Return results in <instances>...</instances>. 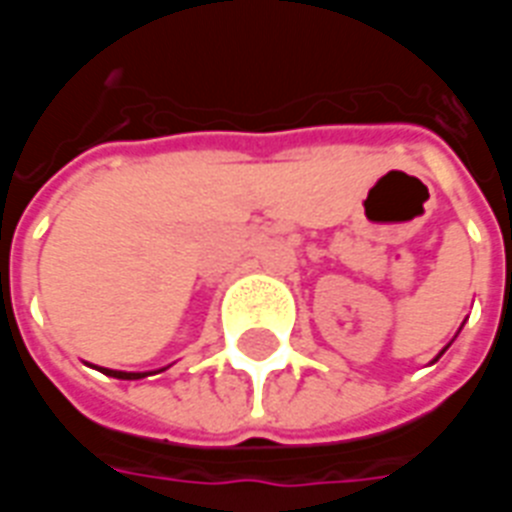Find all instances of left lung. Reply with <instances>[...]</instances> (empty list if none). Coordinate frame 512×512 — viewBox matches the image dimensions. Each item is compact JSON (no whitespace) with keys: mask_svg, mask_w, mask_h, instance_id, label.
Segmentation results:
<instances>
[{"mask_svg":"<svg viewBox=\"0 0 512 512\" xmlns=\"http://www.w3.org/2000/svg\"><path fill=\"white\" fill-rule=\"evenodd\" d=\"M441 354H444V351H441ZM436 359H439V356H436Z\"/></svg>","mask_w":512,"mask_h":512,"instance_id":"1","label":"left lung"}]
</instances>
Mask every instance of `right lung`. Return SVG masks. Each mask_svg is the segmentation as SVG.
Returning a JSON list of instances; mask_svg holds the SVG:
<instances>
[{"label":"right lung","instance_id":"1","mask_svg":"<svg viewBox=\"0 0 512 512\" xmlns=\"http://www.w3.org/2000/svg\"><path fill=\"white\" fill-rule=\"evenodd\" d=\"M104 370L106 376H112V378H126V381H134V378H145L147 373H126V370H109V367H101Z\"/></svg>","mask_w":512,"mask_h":512}]
</instances>
